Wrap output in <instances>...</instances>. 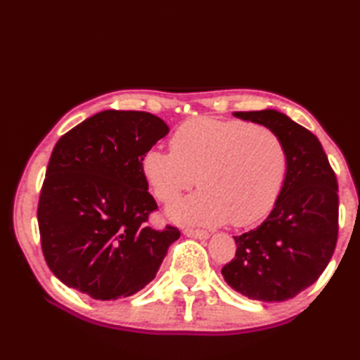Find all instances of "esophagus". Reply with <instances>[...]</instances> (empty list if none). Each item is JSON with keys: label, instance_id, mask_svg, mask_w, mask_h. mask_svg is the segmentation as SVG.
<instances>
[{"label": "esophagus", "instance_id": "34e87169", "mask_svg": "<svg viewBox=\"0 0 360 360\" xmlns=\"http://www.w3.org/2000/svg\"><path fill=\"white\" fill-rule=\"evenodd\" d=\"M184 235L188 236V238H195V240H208L210 233L205 230H195V229H186Z\"/></svg>", "mask_w": 360, "mask_h": 360}]
</instances>
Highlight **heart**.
Listing matches in <instances>:
<instances>
[{"label": "heart", "mask_w": 360, "mask_h": 360, "mask_svg": "<svg viewBox=\"0 0 360 360\" xmlns=\"http://www.w3.org/2000/svg\"><path fill=\"white\" fill-rule=\"evenodd\" d=\"M172 150L149 149L141 169L152 193L172 203L198 181L200 191L168 216L200 225L245 227L265 217L281 192L288 155L275 131L241 120L197 117L172 136Z\"/></svg>", "instance_id": "b5f03b06"}]
</instances>
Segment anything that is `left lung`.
Listing matches in <instances>:
<instances>
[{"label":"left lung","instance_id":"left-lung-1","mask_svg":"<svg viewBox=\"0 0 360 360\" xmlns=\"http://www.w3.org/2000/svg\"><path fill=\"white\" fill-rule=\"evenodd\" d=\"M281 138L288 169L281 192L257 229L233 236L235 259L222 268L231 289L251 300L284 302L316 283L338 236V184L319 139L276 109L233 112Z\"/></svg>","mask_w":360,"mask_h":360}]
</instances>
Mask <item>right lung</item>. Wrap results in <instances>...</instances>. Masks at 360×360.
I'll return each instance as SVG.
<instances>
[{"instance_id": "add662e5", "label": "right lung", "mask_w": 360, "mask_h": 360, "mask_svg": "<svg viewBox=\"0 0 360 360\" xmlns=\"http://www.w3.org/2000/svg\"><path fill=\"white\" fill-rule=\"evenodd\" d=\"M168 131L154 114L108 109L58 139L38 224L44 259L65 285L95 300H117L155 278L181 233L146 224L157 203L141 160Z\"/></svg>"}]
</instances>
